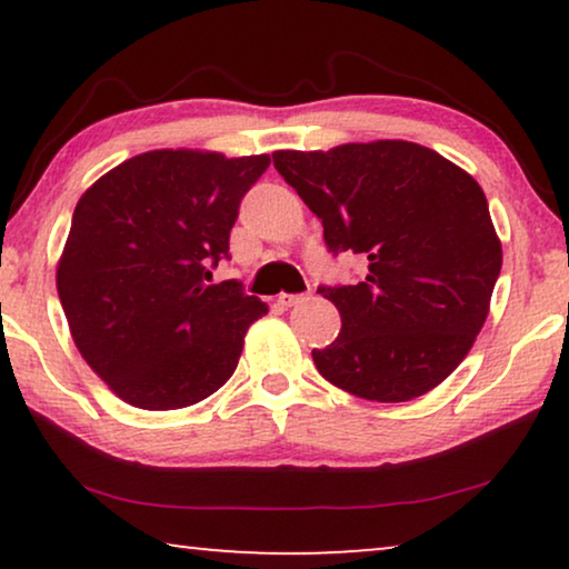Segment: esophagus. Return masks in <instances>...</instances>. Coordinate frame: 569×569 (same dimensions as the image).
Listing matches in <instances>:
<instances>
[{
	"label": "esophagus",
	"mask_w": 569,
	"mask_h": 569,
	"mask_svg": "<svg viewBox=\"0 0 569 569\" xmlns=\"http://www.w3.org/2000/svg\"><path fill=\"white\" fill-rule=\"evenodd\" d=\"M306 300H308V295H284V292L277 298L279 306H284V308L300 306V302H306Z\"/></svg>",
	"instance_id": "1"
}]
</instances>
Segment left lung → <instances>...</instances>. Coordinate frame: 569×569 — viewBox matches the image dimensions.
Masks as SVG:
<instances>
[{"label": "left lung", "mask_w": 569, "mask_h": 569, "mask_svg": "<svg viewBox=\"0 0 569 569\" xmlns=\"http://www.w3.org/2000/svg\"><path fill=\"white\" fill-rule=\"evenodd\" d=\"M271 158L321 220L329 251L368 261L362 282L318 287L341 316L339 337L313 349L318 372L383 403L440 386L485 326L502 267L481 186L403 139Z\"/></svg>", "instance_id": "left-lung-1"}]
</instances>
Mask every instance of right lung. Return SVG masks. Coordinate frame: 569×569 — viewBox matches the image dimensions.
Instances as JSON below:
<instances>
[{"label":"right lung","mask_w":569,"mask_h":569,"mask_svg":"<svg viewBox=\"0 0 569 569\" xmlns=\"http://www.w3.org/2000/svg\"><path fill=\"white\" fill-rule=\"evenodd\" d=\"M269 154L154 150L98 178L77 201L57 290L84 362L131 407L168 411L212 396L236 372L267 302L230 259L240 199Z\"/></svg>","instance_id":"right-lung-1"}]
</instances>
